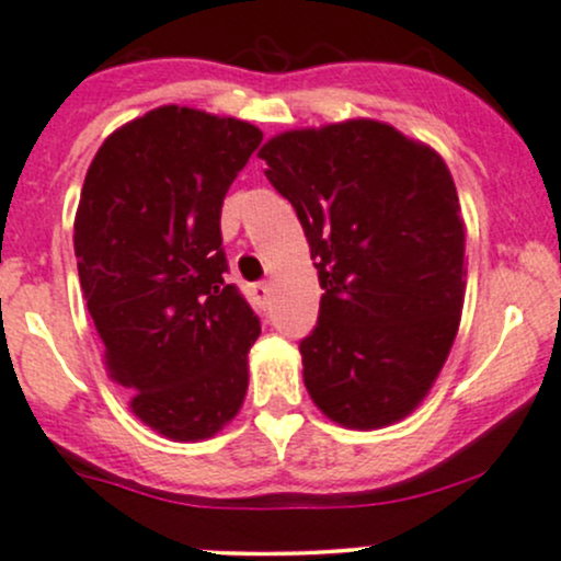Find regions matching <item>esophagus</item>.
I'll use <instances>...</instances> for the list:
<instances>
[{"mask_svg":"<svg viewBox=\"0 0 561 561\" xmlns=\"http://www.w3.org/2000/svg\"><path fill=\"white\" fill-rule=\"evenodd\" d=\"M270 291H273V288H270V283H254V286H251V294H254V299L259 305H267Z\"/></svg>","mask_w":561,"mask_h":561,"instance_id":"34e87169","label":"esophagus"}]
</instances>
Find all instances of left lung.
I'll list each match as a JSON object with an SVG mask.
<instances>
[{"label":"left lung","instance_id":"left-lung-1","mask_svg":"<svg viewBox=\"0 0 561 561\" xmlns=\"http://www.w3.org/2000/svg\"><path fill=\"white\" fill-rule=\"evenodd\" d=\"M264 176L297 210L321 280L299 342L305 388L358 431L412 414L436 382L466 297V225L436 149L377 119L273 136Z\"/></svg>","mask_w":561,"mask_h":561}]
</instances>
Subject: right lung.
<instances>
[{
	"instance_id": "1",
	"label": "right lung",
	"mask_w": 561,
	"mask_h": 561,
	"mask_svg": "<svg viewBox=\"0 0 561 561\" xmlns=\"http://www.w3.org/2000/svg\"><path fill=\"white\" fill-rule=\"evenodd\" d=\"M259 144L243 119L158 106L101 144L82 184L75 254L106 371L173 442L216 436L249 390L262 329L225 280L219 219Z\"/></svg>"
}]
</instances>
